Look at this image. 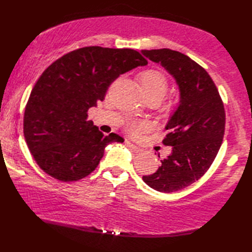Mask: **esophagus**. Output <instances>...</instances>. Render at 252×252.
Returning a JSON list of instances; mask_svg holds the SVG:
<instances>
[{
	"mask_svg": "<svg viewBox=\"0 0 252 252\" xmlns=\"http://www.w3.org/2000/svg\"><path fill=\"white\" fill-rule=\"evenodd\" d=\"M125 144L127 145V146H128L131 151H134V152H139L140 151V147H138V146H136L135 144H133V143H130L129 140H125Z\"/></svg>",
	"mask_w": 252,
	"mask_h": 252,
	"instance_id": "1",
	"label": "esophagus"
}]
</instances>
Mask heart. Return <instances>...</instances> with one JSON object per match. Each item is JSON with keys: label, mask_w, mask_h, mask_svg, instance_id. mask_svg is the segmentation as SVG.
<instances>
[{"label": "heart", "mask_w": 252, "mask_h": 252, "mask_svg": "<svg viewBox=\"0 0 252 252\" xmlns=\"http://www.w3.org/2000/svg\"><path fill=\"white\" fill-rule=\"evenodd\" d=\"M139 87L145 98L157 97L160 100L168 90V79L164 72L157 68H148L139 74ZM151 128V124L145 121H130L127 124V130L131 135H140Z\"/></svg>", "instance_id": "obj_1"}]
</instances>
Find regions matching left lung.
Instances as JSON below:
<instances>
[{"label":"left lung","mask_w":252,"mask_h":252,"mask_svg":"<svg viewBox=\"0 0 252 252\" xmlns=\"http://www.w3.org/2000/svg\"><path fill=\"white\" fill-rule=\"evenodd\" d=\"M142 53L160 64L179 88V105L167 123L169 133L162 140L171 146V154L155 173L143 176L155 190L174 192L197 182L217 156L226 124L223 103L209 74L190 57L169 48Z\"/></svg>","instance_id":"1"}]
</instances>
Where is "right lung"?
Listing matches in <instances>:
<instances>
[{"label":"right lung","mask_w":252,"mask_h":252,"mask_svg":"<svg viewBox=\"0 0 252 252\" xmlns=\"http://www.w3.org/2000/svg\"><path fill=\"white\" fill-rule=\"evenodd\" d=\"M147 65L130 48L87 46L67 53L44 70L26 104L24 137L36 164L61 182H75L98 166L105 147L123 143L117 134L105 136L87 112L104 100L119 75Z\"/></svg>","instance_id":"obj_1"}]
</instances>
